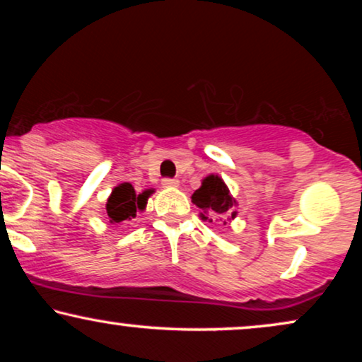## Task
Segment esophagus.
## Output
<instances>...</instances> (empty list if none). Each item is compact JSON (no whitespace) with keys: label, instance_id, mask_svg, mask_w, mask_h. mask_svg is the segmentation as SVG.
I'll return each mask as SVG.
<instances>
[{"label":"esophagus","instance_id":"1","mask_svg":"<svg viewBox=\"0 0 362 362\" xmlns=\"http://www.w3.org/2000/svg\"><path fill=\"white\" fill-rule=\"evenodd\" d=\"M161 185L165 187H176L177 185H180V181L175 180V177H165V180L161 181Z\"/></svg>","mask_w":362,"mask_h":362}]
</instances>
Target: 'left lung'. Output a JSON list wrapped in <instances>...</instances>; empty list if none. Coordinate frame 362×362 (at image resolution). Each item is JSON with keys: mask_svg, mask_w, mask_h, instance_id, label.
Returning <instances> with one entry per match:
<instances>
[{"mask_svg": "<svg viewBox=\"0 0 362 362\" xmlns=\"http://www.w3.org/2000/svg\"><path fill=\"white\" fill-rule=\"evenodd\" d=\"M191 199L202 211L201 217L204 221L224 222V224H227L229 217L234 219L237 214L234 211L237 202L230 196L229 187L222 181V177L217 175H209L204 177L201 187L194 191ZM224 216L226 217V220L223 219Z\"/></svg>", "mask_w": 362, "mask_h": 362, "instance_id": "left-lung-1", "label": "left lung"}]
</instances>
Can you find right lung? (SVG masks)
<instances>
[{"instance_id": "right-lung-1", "label": "right lung", "mask_w": 362, "mask_h": 362, "mask_svg": "<svg viewBox=\"0 0 362 362\" xmlns=\"http://www.w3.org/2000/svg\"><path fill=\"white\" fill-rule=\"evenodd\" d=\"M155 189H146L141 194H136L130 182H122L117 187H113L110 197L107 201V214L110 222H123L132 221L136 217L138 211H143L146 207V201Z\"/></svg>"}]
</instances>
